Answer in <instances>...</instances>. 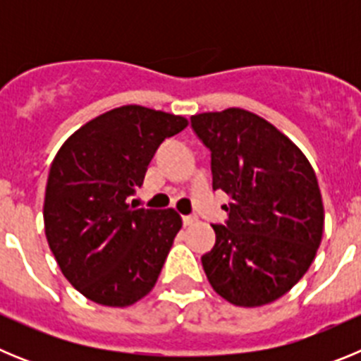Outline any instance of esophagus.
<instances>
[{
    "instance_id": "obj_1",
    "label": "esophagus",
    "mask_w": 361,
    "mask_h": 361,
    "mask_svg": "<svg viewBox=\"0 0 361 361\" xmlns=\"http://www.w3.org/2000/svg\"><path fill=\"white\" fill-rule=\"evenodd\" d=\"M195 216H191V215H184L183 216V224L184 226H191V224H193V222H195Z\"/></svg>"
}]
</instances>
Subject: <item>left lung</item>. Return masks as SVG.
<instances>
[{
	"instance_id": "obj_1",
	"label": "left lung",
	"mask_w": 361,
	"mask_h": 361,
	"mask_svg": "<svg viewBox=\"0 0 361 361\" xmlns=\"http://www.w3.org/2000/svg\"><path fill=\"white\" fill-rule=\"evenodd\" d=\"M191 126L212 152L213 190L231 197L226 226L213 224L204 273L229 304H271L305 275L320 247L314 170L288 135L244 108L197 114Z\"/></svg>"
}]
</instances>
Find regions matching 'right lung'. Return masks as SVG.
I'll list each match as a JSON object with an SVG mask.
<instances>
[{
  "label": "right lung",
  "instance_id": "obj_1",
  "mask_svg": "<svg viewBox=\"0 0 361 361\" xmlns=\"http://www.w3.org/2000/svg\"><path fill=\"white\" fill-rule=\"evenodd\" d=\"M186 126L183 116L126 104L82 124L54 157L44 235L65 279L95 304L128 307L157 282L183 219L133 209L128 197L159 145Z\"/></svg>",
  "mask_w": 361,
  "mask_h": 361
}]
</instances>
